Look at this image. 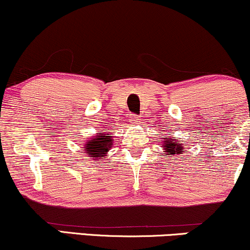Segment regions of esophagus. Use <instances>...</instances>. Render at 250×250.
<instances>
[{"mask_svg": "<svg viewBox=\"0 0 250 250\" xmlns=\"http://www.w3.org/2000/svg\"><path fill=\"white\" fill-rule=\"evenodd\" d=\"M139 120H140V116L136 115V114H131V115H130V121L131 122H134V123L140 122Z\"/></svg>", "mask_w": 250, "mask_h": 250, "instance_id": "esophagus-1", "label": "esophagus"}]
</instances>
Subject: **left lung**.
I'll list each match as a JSON object with an SVG mask.
<instances>
[{
	"label": "left lung",
	"mask_w": 250,
	"mask_h": 250,
	"mask_svg": "<svg viewBox=\"0 0 250 250\" xmlns=\"http://www.w3.org/2000/svg\"><path fill=\"white\" fill-rule=\"evenodd\" d=\"M167 143L165 145L166 147V150H167V153H169L168 155H175V154H182V151H181V145H177V143H174L171 142V140L169 139L166 141Z\"/></svg>",
	"instance_id": "1"
}]
</instances>
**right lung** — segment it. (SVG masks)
I'll list each match as a JSON object with an SVG mask.
<instances>
[{
    "instance_id": "obj_1",
    "label": "right lung",
    "mask_w": 250,
    "mask_h": 250,
    "mask_svg": "<svg viewBox=\"0 0 250 250\" xmlns=\"http://www.w3.org/2000/svg\"><path fill=\"white\" fill-rule=\"evenodd\" d=\"M108 135L109 133H99L95 139L89 140L85 145V154H89L90 157L95 159H103L104 154H107L110 146L113 145V140Z\"/></svg>"
}]
</instances>
